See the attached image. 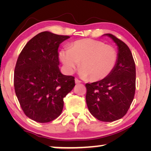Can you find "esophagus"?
Here are the masks:
<instances>
[{
    "label": "esophagus",
    "mask_w": 151,
    "mask_h": 151,
    "mask_svg": "<svg viewBox=\"0 0 151 151\" xmlns=\"http://www.w3.org/2000/svg\"><path fill=\"white\" fill-rule=\"evenodd\" d=\"M75 82H76V84H80V82H81V81H80V80H78V78H76V79H75Z\"/></svg>",
    "instance_id": "esophagus-1"
}]
</instances>
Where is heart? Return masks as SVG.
<instances>
[{"instance_id":"1","label":"heart","mask_w":151,"mask_h":151,"mask_svg":"<svg viewBox=\"0 0 151 151\" xmlns=\"http://www.w3.org/2000/svg\"><path fill=\"white\" fill-rule=\"evenodd\" d=\"M59 57L66 72L71 74L80 65V73L91 81L110 75L116 65L117 52L111 45L93 39L77 40L69 49H62Z\"/></svg>"}]
</instances>
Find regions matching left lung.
I'll return each instance as SVG.
<instances>
[{"label":"left lung","instance_id":"1","mask_svg":"<svg viewBox=\"0 0 151 151\" xmlns=\"http://www.w3.org/2000/svg\"><path fill=\"white\" fill-rule=\"evenodd\" d=\"M118 47L116 65L110 75L100 81L86 83V101L93 116L113 122L127 114L135 92L136 70L133 55L123 41L111 34Z\"/></svg>","mask_w":151,"mask_h":151}]
</instances>
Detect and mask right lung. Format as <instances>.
Masks as SVG:
<instances>
[{"instance_id":"add662e5","label":"right lung","mask_w":151,"mask_h":151,"mask_svg":"<svg viewBox=\"0 0 151 151\" xmlns=\"http://www.w3.org/2000/svg\"><path fill=\"white\" fill-rule=\"evenodd\" d=\"M69 38L43 32L27 43L14 69V89L22 110L40 123L56 119L63 109V99L75 86L73 76L59 69L58 47Z\"/></svg>"}]
</instances>
